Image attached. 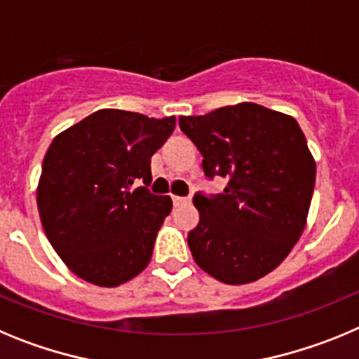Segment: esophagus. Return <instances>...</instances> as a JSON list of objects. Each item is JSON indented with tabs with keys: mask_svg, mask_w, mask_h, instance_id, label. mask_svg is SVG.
<instances>
[{
	"mask_svg": "<svg viewBox=\"0 0 359 359\" xmlns=\"http://www.w3.org/2000/svg\"><path fill=\"white\" fill-rule=\"evenodd\" d=\"M172 203H174V207H182V205L190 203V196H187V198H182V196H172Z\"/></svg>",
	"mask_w": 359,
	"mask_h": 359,
	"instance_id": "esophagus-1",
	"label": "esophagus"
}]
</instances>
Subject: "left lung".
Returning <instances> with one entry per match:
<instances>
[{
  "instance_id": "8db88e82",
  "label": "left lung",
  "mask_w": 359,
  "mask_h": 359,
  "mask_svg": "<svg viewBox=\"0 0 359 359\" xmlns=\"http://www.w3.org/2000/svg\"><path fill=\"white\" fill-rule=\"evenodd\" d=\"M221 194H194L199 224L189 231L194 261L224 284H248L277 268L302 236L316 165L293 116L253 102L180 116Z\"/></svg>"
}]
</instances>
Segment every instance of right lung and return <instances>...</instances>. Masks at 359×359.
Listing matches in <instances>:
<instances>
[{
    "label": "right lung",
    "mask_w": 359,
    "mask_h": 359,
    "mask_svg": "<svg viewBox=\"0 0 359 359\" xmlns=\"http://www.w3.org/2000/svg\"><path fill=\"white\" fill-rule=\"evenodd\" d=\"M174 128V116L100 109L53 138L37 207L50 244L77 277L115 287L149 264L172 210L169 196L147 189L151 158Z\"/></svg>",
    "instance_id": "obj_1"
}]
</instances>
